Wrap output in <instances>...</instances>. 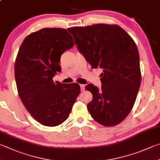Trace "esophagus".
I'll return each mask as SVG.
<instances>
[{
    "instance_id": "1",
    "label": "esophagus",
    "mask_w": 160,
    "mask_h": 160,
    "mask_svg": "<svg viewBox=\"0 0 160 160\" xmlns=\"http://www.w3.org/2000/svg\"><path fill=\"white\" fill-rule=\"evenodd\" d=\"M80 89H81V91H84V90H85V85H80Z\"/></svg>"
}]
</instances>
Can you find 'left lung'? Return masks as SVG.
<instances>
[{
    "label": "left lung",
    "mask_w": 160,
    "mask_h": 160,
    "mask_svg": "<svg viewBox=\"0 0 160 160\" xmlns=\"http://www.w3.org/2000/svg\"><path fill=\"white\" fill-rule=\"evenodd\" d=\"M67 30L92 68L103 69L101 89L92 84L85 87L93 96L88 111L101 125H117L129 114L141 85L139 54L134 40L116 24H98Z\"/></svg>",
    "instance_id": "8db88e82"
}]
</instances>
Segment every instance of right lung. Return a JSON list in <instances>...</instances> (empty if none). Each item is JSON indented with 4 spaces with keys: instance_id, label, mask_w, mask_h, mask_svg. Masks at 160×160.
<instances>
[{
    "instance_id": "right-lung-1",
    "label": "right lung",
    "mask_w": 160,
    "mask_h": 160,
    "mask_svg": "<svg viewBox=\"0 0 160 160\" xmlns=\"http://www.w3.org/2000/svg\"><path fill=\"white\" fill-rule=\"evenodd\" d=\"M73 45V38L64 28H45L26 37L17 53L14 76L19 98L44 126L56 127L68 119L80 93L77 83L52 80L62 69V54Z\"/></svg>"
}]
</instances>
